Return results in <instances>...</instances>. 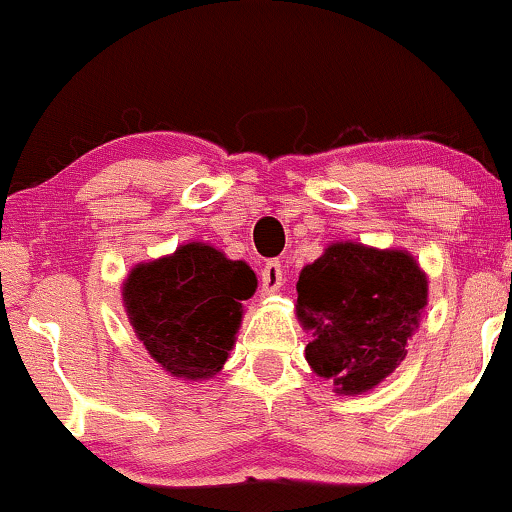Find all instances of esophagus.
Listing matches in <instances>:
<instances>
[{
  "mask_svg": "<svg viewBox=\"0 0 512 512\" xmlns=\"http://www.w3.org/2000/svg\"><path fill=\"white\" fill-rule=\"evenodd\" d=\"M284 284V272H281V264L279 262H267L260 272V291L262 296H272L281 289Z\"/></svg>",
  "mask_w": 512,
  "mask_h": 512,
  "instance_id": "esophagus-1",
  "label": "esophagus"
}]
</instances>
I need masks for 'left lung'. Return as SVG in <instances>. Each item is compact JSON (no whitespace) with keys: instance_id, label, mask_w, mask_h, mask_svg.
I'll return each instance as SVG.
<instances>
[{"instance_id":"8db88e82","label":"left lung","mask_w":512,"mask_h":512,"mask_svg":"<svg viewBox=\"0 0 512 512\" xmlns=\"http://www.w3.org/2000/svg\"><path fill=\"white\" fill-rule=\"evenodd\" d=\"M296 289V317L313 332L305 361L337 395H363L395 373L428 305V276L411 252L354 240L327 245Z\"/></svg>"}]
</instances>
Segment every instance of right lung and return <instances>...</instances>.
Here are the masks:
<instances>
[{"label":"right lung","instance_id":"obj_1","mask_svg":"<svg viewBox=\"0 0 512 512\" xmlns=\"http://www.w3.org/2000/svg\"><path fill=\"white\" fill-rule=\"evenodd\" d=\"M257 291L248 262L228 260L214 245H180L134 264L122 281V305L134 334L175 380L214 378L236 346L243 301Z\"/></svg>","mask_w":512,"mask_h":512}]
</instances>
